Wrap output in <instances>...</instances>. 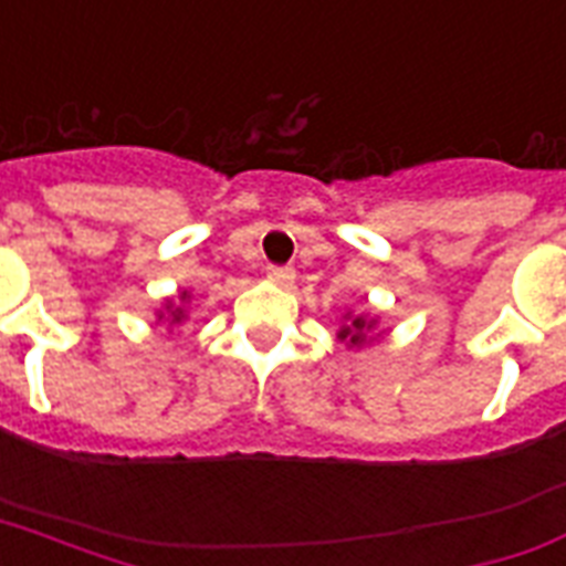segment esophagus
Returning a JSON list of instances; mask_svg holds the SVG:
<instances>
[{"mask_svg":"<svg viewBox=\"0 0 566 566\" xmlns=\"http://www.w3.org/2000/svg\"><path fill=\"white\" fill-rule=\"evenodd\" d=\"M269 280H274L277 286H292L295 283V269H289V265H269Z\"/></svg>","mask_w":566,"mask_h":566,"instance_id":"1","label":"esophagus"}]
</instances>
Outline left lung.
Wrapping results in <instances>:
<instances>
[{
	"instance_id": "8db88e82",
	"label": "left lung",
	"mask_w": 566,
	"mask_h": 566,
	"mask_svg": "<svg viewBox=\"0 0 566 566\" xmlns=\"http://www.w3.org/2000/svg\"><path fill=\"white\" fill-rule=\"evenodd\" d=\"M366 327H371V324H366V318H354L352 327H343L339 336H343V339H352V345H363L366 343V333H363Z\"/></svg>"
}]
</instances>
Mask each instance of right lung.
Wrapping results in <instances>:
<instances>
[{
  "instance_id": "right-lung-1",
  "label": "right lung",
  "mask_w": 566,
  "mask_h": 566,
  "mask_svg": "<svg viewBox=\"0 0 566 566\" xmlns=\"http://www.w3.org/2000/svg\"><path fill=\"white\" fill-rule=\"evenodd\" d=\"M182 297H186V295H182ZM170 315H174V322H179V318H182V310H174Z\"/></svg>"
}]
</instances>
